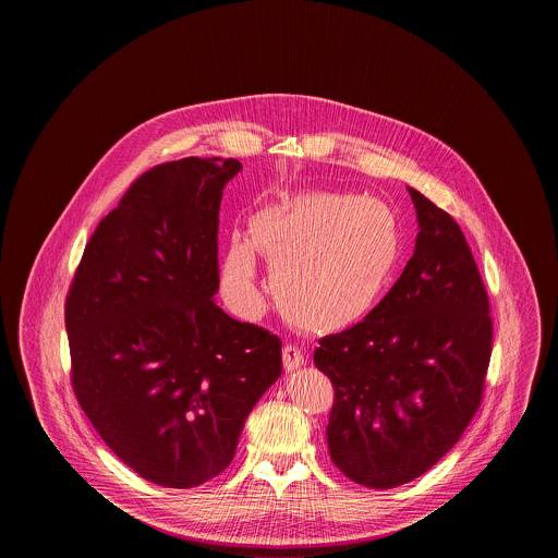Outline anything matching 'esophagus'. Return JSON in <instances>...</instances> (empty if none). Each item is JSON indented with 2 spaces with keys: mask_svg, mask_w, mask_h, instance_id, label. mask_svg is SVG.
I'll list each match as a JSON object with an SVG mask.
<instances>
[{
  "mask_svg": "<svg viewBox=\"0 0 558 558\" xmlns=\"http://www.w3.org/2000/svg\"><path fill=\"white\" fill-rule=\"evenodd\" d=\"M282 362H284L287 371H296V368H301L305 364V353H303L301 347L287 343V345L282 347Z\"/></svg>",
  "mask_w": 558,
  "mask_h": 558,
  "instance_id": "esophagus-1",
  "label": "esophagus"
}]
</instances>
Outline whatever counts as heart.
<instances>
[{"instance_id":"b5f03b06","label":"heart","mask_w":558,"mask_h":558,"mask_svg":"<svg viewBox=\"0 0 558 558\" xmlns=\"http://www.w3.org/2000/svg\"><path fill=\"white\" fill-rule=\"evenodd\" d=\"M219 271L221 292L240 316L259 310L255 251L271 266V294L294 326L330 332L371 316L391 284L401 253L393 209L374 196L299 192L248 219Z\"/></svg>"}]
</instances>
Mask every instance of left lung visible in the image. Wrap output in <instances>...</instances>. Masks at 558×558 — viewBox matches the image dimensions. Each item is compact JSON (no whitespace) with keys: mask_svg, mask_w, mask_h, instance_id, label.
I'll return each instance as SVG.
<instances>
[{"mask_svg":"<svg viewBox=\"0 0 558 558\" xmlns=\"http://www.w3.org/2000/svg\"><path fill=\"white\" fill-rule=\"evenodd\" d=\"M421 232L371 316L319 339L335 389L330 458L372 489L421 477L460 439L483 399L494 326L471 246L450 213L408 187Z\"/></svg>","mask_w":558,"mask_h":558,"instance_id":"8db88e82","label":"left lung"}]
</instances>
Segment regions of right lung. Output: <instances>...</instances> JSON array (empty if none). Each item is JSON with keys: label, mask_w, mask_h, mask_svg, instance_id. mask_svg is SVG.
<instances>
[{"label": "right lung", "mask_w": 558, "mask_h": 558, "mask_svg": "<svg viewBox=\"0 0 558 558\" xmlns=\"http://www.w3.org/2000/svg\"><path fill=\"white\" fill-rule=\"evenodd\" d=\"M236 159L142 173L85 244L64 303L85 416L140 477L187 489L234 458L282 374V341L215 305L217 230Z\"/></svg>", "instance_id": "obj_1"}]
</instances>
